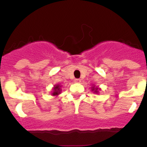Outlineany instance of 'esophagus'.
Segmentation results:
<instances>
[{
    "label": "esophagus",
    "instance_id": "34e87169",
    "mask_svg": "<svg viewBox=\"0 0 147 147\" xmlns=\"http://www.w3.org/2000/svg\"><path fill=\"white\" fill-rule=\"evenodd\" d=\"M75 82H81V80L80 79H75Z\"/></svg>",
    "mask_w": 147,
    "mask_h": 147
}]
</instances>
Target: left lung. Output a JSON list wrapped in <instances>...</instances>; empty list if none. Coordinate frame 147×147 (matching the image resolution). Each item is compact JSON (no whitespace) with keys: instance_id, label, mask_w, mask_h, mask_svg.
<instances>
[{"instance_id":"1","label":"left lung","mask_w":147,"mask_h":147,"mask_svg":"<svg viewBox=\"0 0 147 147\" xmlns=\"http://www.w3.org/2000/svg\"><path fill=\"white\" fill-rule=\"evenodd\" d=\"M92 90H94V92H96V93H97L98 92V88H97V87H92Z\"/></svg>"}]
</instances>
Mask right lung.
Listing matches in <instances>:
<instances>
[{
  "label": "right lung",
  "instance_id": "add662e5",
  "mask_svg": "<svg viewBox=\"0 0 147 147\" xmlns=\"http://www.w3.org/2000/svg\"><path fill=\"white\" fill-rule=\"evenodd\" d=\"M60 85H55L54 87V92H53V95H57L60 93Z\"/></svg>",
  "mask_w": 147,
  "mask_h": 147
}]
</instances>
